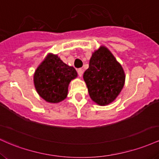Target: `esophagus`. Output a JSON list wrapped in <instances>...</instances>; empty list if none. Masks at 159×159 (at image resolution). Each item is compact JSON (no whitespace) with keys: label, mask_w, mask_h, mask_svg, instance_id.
I'll list each match as a JSON object with an SVG mask.
<instances>
[{"label":"esophagus","mask_w":159,"mask_h":159,"mask_svg":"<svg viewBox=\"0 0 159 159\" xmlns=\"http://www.w3.org/2000/svg\"><path fill=\"white\" fill-rule=\"evenodd\" d=\"M77 73H78V75H79V76H80V77H81V76H83V69H81V68L78 69V70H77Z\"/></svg>","instance_id":"1"}]
</instances>
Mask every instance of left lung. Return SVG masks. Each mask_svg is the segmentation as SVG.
Segmentation results:
<instances>
[{"label":"left lung","mask_w":159,"mask_h":159,"mask_svg":"<svg viewBox=\"0 0 159 159\" xmlns=\"http://www.w3.org/2000/svg\"><path fill=\"white\" fill-rule=\"evenodd\" d=\"M83 79L91 99L97 104L105 106L115 101L120 94L125 75L111 52L101 46L92 53Z\"/></svg>","instance_id":"left-lung-1"}]
</instances>
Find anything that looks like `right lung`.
Masks as SVG:
<instances>
[{
  "label": "right lung",
  "mask_w": 159,
  "mask_h": 159,
  "mask_svg": "<svg viewBox=\"0 0 159 159\" xmlns=\"http://www.w3.org/2000/svg\"><path fill=\"white\" fill-rule=\"evenodd\" d=\"M77 76L74 67L64 63L57 55L49 53L34 74L39 95L49 103H59L67 98L70 81Z\"/></svg>",
  "instance_id": "1"
}]
</instances>
